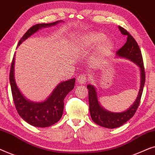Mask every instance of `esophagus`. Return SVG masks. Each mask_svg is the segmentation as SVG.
<instances>
[{
	"label": "esophagus",
	"instance_id": "obj_1",
	"mask_svg": "<svg viewBox=\"0 0 155 155\" xmlns=\"http://www.w3.org/2000/svg\"><path fill=\"white\" fill-rule=\"evenodd\" d=\"M78 82L80 84H84L87 82V78L84 75H80L78 78Z\"/></svg>",
	"mask_w": 155,
	"mask_h": 155
}]
</instances>
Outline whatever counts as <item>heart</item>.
<instances>
[{
    "mask_svg": "<svg viewBox=\"0 0 155 155\" xmlns=\"http://www.w3.org/2000/svg\"><path fill=\"white\" fill-rule=\"evenodd\" d=\"M106 35L102 33L94 31L89 32L78 40L77 49L80 52H85L99 45L94 58L95 61H99L107 56L114 46V42L110 39H106Z\"/></svg>",
    "mask_w": 155,
    "mask_h": 155,
    "instance_id": "obj_1",
    "label": "heart"
}]
</instances>
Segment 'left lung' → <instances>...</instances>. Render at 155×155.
I'll list each match as a JSON object with an SVG mask.
<instances>
[{"mask_svg":"<svg viewBox=\"0 0 155 155\" xmlns=\"http://www.w3.org/2000/svg\"><path fill=\"white\" fill-rule=\"evenodd\" d=\"M118 29L122 35L127 36V41L116 52V56L130 60L138 66L140 75V85L138 94L134 103L126 111L116 113L108 111L100 104L96 87L92 84H88L87 87L89 90V105L91 118L96 124L107 128H116L121 126L133 117L139 106L145 82L143 57L138 44L126 29L120 26H118Z\"/></svg>","mask_w":155,"mask_h":155,"instance_id":"8db88e82","label":"left lung"}]
</instances>
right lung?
Masks as SVG:
<instances>
[{
  "mask_svg": "<svg viewBox=\"0 0 155 155\" xmlns=\"http://www.w3.org/2000/svg\"><path fill=\"white\" fill-rule=\"evenodd\" d=\"M62 22L63 21L58 20L52 23L34 25L21 38L18 46L42 28L55 26ZM15 54L10 68V83L14 103L19 115L27 123L35 127L46 128L56 124L62 117L64 109V99L66 95L73 90L75 83V78L61 82L55 87L47 99L43 101L35 102L27 99L17 85L15 79Z\"/></svg>",
  "mask_w": 155,
  "mask_h": 155,
  "instance_id": "right-lung-1",
  "label": "right lung"
}]
</instances>
